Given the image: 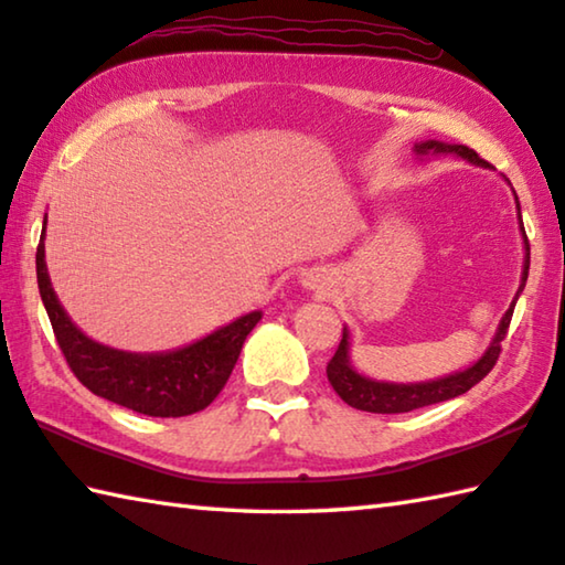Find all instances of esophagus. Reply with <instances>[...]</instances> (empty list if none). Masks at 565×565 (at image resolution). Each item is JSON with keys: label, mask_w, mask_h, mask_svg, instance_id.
Returning <instances> with one entry per match:
<instances>
[{"label": "esophagus", "mask_w": 565, "mask_h": 565, "mask_svg": "<svg viewBox=\"0 0 565 565\" xmlns=\"http://www.w3.org/2000/svg\"><path fill=\"white\" fill-rule=\"evenodd\" d=\"M303 286H309V289H316L318 279H313V276H303Z\"/></svg>", "instance_id": "1"}]
</instances>
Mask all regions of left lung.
<instances>
[{
	"label": "left lung",
	"mask_w": 565,
	"mask_h": 565,
	"mask_svg": "<svg viewBox=\"0 0 565 565\" xmlns=\"http://www.w3.org/2000/svg\"><path fill=\"white\" fill-rule=\"evenodd\" d=\"M415 152L417 156H459L469 162H475V166L489 168V162L481 160L477 152L467 146H447V142H439V140H427V142H419V146H415ZM516 210H519V224H521V234H524V247H526L524 274H521V286L516 291V299H519V294L524 291L526 279H529V239L524 232V222H521L519 200H516ZM516 299L511 301L509 311L504 313V318H501L499 331L494 335V341H491V345L487 348V353L481 355L475 365H469L467 371H459V373L447 375V377H437V381L407 383V385L373 381V377L361 375L351 365V343H348V328H343L341 343H338L333 358L326 365L328 383L333 385V390L341 395L343 403H348L355 409H365V413H377V415L409 413V409L445 403V399L465 395L469 387H475L479 381H484L491 367L497 365L499 353H501V341L507 338L511 316H514Z\"/></svg>",
	"instance_id": "left-lung-1"
}]
</instances>
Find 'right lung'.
I'll list each match as a JSON object with an SVG mask.
<instances>
[{
    "mask_svg": "<svg viewBox=\"0 0 565 565\" xmlns=\"http://www.w3.org/2000/svg\"><path fill=\"white\" fill-rule=\"evenodd\" d=\"M36 281L56 343L78 381L94 395L148 417H184L207 407L227 385L244 341L262 318V311H252L180 351L126 353L90 341L61 309L44 262V232Z\"/></svg>",
    "mask_w": 565,
    "mask_h": 565,
    "instance_id": "obj_1",
    "label": "right lung"
}]
</instances>
